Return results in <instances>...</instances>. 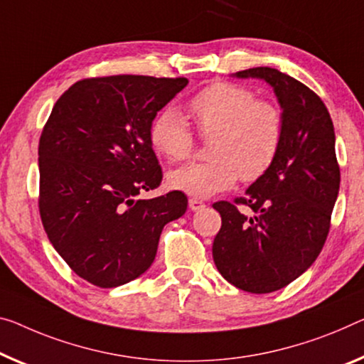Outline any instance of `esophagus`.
I'll list each match as a JSON object with an SVG mask.
<instances>
[{"label":"esophagus","instance_id":"esophagus-1","mask_svg":"<svg viewBox=\"0 0 364 364\" xmlns=\"http://www.w3.org/2000/svg\"><path fill=\"white\" fill-rule=\"evenodd\" d=\"M188 206H190V210H192V211H198L201 208H205V203L200 198H190Z\"/></svg>","mask_w":364,"mask_h":364}]
</instances>
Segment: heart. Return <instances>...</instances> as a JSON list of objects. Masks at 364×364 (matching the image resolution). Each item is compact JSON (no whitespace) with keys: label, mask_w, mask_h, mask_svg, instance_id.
<instances>
[{"label":"heart","mask_w":364,"mask_h":364,"mask_svg":"<svg viewBox=\"0 0 364 364\" xmlns=\"http://www.w3.org/2000/svg\"><path fill=\"white\" fill-rule=\"evenodd\" d=\"M201 136H213L210 161L186 164L167 174V186L192 197L208 198L231 188L240 177L254 182L267 174L282 149L284 119L275 104L259 100L247 87L215 82L188 104ZM151 146L171 163L187 159L193 149L188 122L166 109L149 128Z\"/></svg>","instance_id":"1"}]
</instances>
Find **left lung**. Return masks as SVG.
Returning <instances> with one entry per match:
<instances>
[{
  "label": "left lung",
  "mask_w": 364,
  "mask_h": 364,
  "mask_svg": "<svg viewBox=\"0 0 364 364\" xmlns=\"http://www.w3.org/2000/svg\"><path fill=\"white\" fill-rule=\"evenodd\" d=\"M262 80L275 92L284 119L282 149L267 174L236 198L218 201L221 229L213 260L223 278L242 291L265 294L303 275L326 242L340 188L335 132L321 97L303 82L268 66L232 75Z\"/></svg>",
  "instance_id": "1"
}]
</instances>
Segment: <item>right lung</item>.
Instances as JSON below:
<instances>
[{
    "instance_id": "obj_1",
    "label": "right lung",
    "mask_w": 364,
    "mask_h": 364,
    "mask_svg": "<svg viewBox=\"0 0 364 364\" xmlns=\"http://www.w3.org/2000/svg\"><path fill=\"white\" fill-rule=\"evenodd\" d=\"M186 77L119 75L73 85L38 143V210L55 250L99 288L138 278L154 262L163 228L187 210L178 190L136 200L161 183L149 141L158 112Z\"/></svg>"
}]
</instances>
